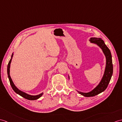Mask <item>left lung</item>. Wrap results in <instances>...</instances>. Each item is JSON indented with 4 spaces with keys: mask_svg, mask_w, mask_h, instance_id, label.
<instances>
[{
    "mask_svg": "<svg viewBox=\"0 0 122 122\" xmlns=\"http://www.w3.org/2000/svg\"><path fill=\"white\" fill-rule=\"evenodd\" d=\"M90 43L95 44L100 48L102 51L104 55L105 56L106 63L105 69L102 77L99 83L97 86L95 87L92 90L87 92H84L78 91L77 92L82 96L86 97H93L97 95L106 89L109 82L111 80L113 74V64L112 60V55L111 51L104 43V41L100 38L92 37L89 39ZM69 79L70 80V76L69 75Z\"/></svg>",
    "mask_w": 122,
    "mask_h": 122,
    "instance_id": "obj_1",
    "label": "left lung"
}]
</instances>
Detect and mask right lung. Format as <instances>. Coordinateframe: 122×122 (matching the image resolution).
<instances>
[{"label": "right lung", "instance_id": "right-lung-1", "mask_svg": "<svg viewBox=\"0 0 122 122\" xmlns=\"http://www.w3.org/2000/svg\"><path fill=\"white\" fill-rule=\"evenodd\" d=\"M14 53L13 52L12 53V55H11V59L8 63V66H7V74H8V78H9V80L10 81V83L11 87H12L13 90L15 91V92H16L17 94L19 95L20 96H22V97H23L25 99H26L27 100H37L39 99V98H41V96L43 95V92H42L39 95H29L28 93L25 92L23 91H21V90H20L19 88H17V87H16V86L14 84V83L13 82L12 79H11V77L10 75V65H11V61H12V59L13 58Z\"/></svg>", "mask_w": 122, "mask_h": 122}]
</instances>
